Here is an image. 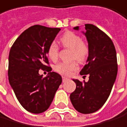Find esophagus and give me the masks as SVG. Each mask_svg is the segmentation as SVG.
Segmentation results:
<instances>
[{
	"label": "esophagus",
	"instance_id": "34e87169",
	"mask_svg": "<svg viewBox=\"0 0 127 127\" xmlns=\"http://www.w3.org/2000/svg\"><path fill=\"white\" fill-rule=\"evenodd\" d=\"M62 78H63V82H64V83L69 80V78H68V77H63Z\"/></svg>",
	"mask_w": 127,
	"mask_h": 127
}]
</instances>
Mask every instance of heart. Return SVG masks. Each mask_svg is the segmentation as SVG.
I'll return each instance as SVG.
<instances>
[{
    "label": "heart",
    "instance_id": "obj_1",
    "mask_svg": "<svg viewBox=\"0 0 127 127\" xmlns=\"http://www.w3.org/2000/svg\"><path fill=\"white\" fill-rule=\"evenodd\" d=\"M60 43L63 46L72 50L71 58L76 59L79 61L85 60L88 55V46L85 42L81 40V38L74 32H66L60 37ZM59 48L57 43L52 42L47 50L48 57L52 60H56L58 57ZM77 68V64L75 61L70 63H60L57 64L55 70L63 75H70L72 72Z\"/></svg>",
    "mask_w": 127,
    "mask_h": 127
}]
</instances>
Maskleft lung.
<instances>
[{"instance_id":"1","label":"left lung","mask_w":127,"mask_h":127,"mask_svg":"<svg viewBox=\"0 0 127 127\" xmlns=\"http://www.w3.org/2000/svg\"><path fill=\"white\" fill-rule=\"evenodd\" d=\"M78 31L79 26L74 28ZM88 45V56L81 75H88V81L73 79L76 89L70 95L74 109L83 114L98 111L108 99L117 75L116 52L113 41L102 30L92 24L82 32Z\"/></svg>"}]
</instances>
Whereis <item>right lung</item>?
I'll return each instance as SVG.
<instances>
[{"instance_id":"right-lung-1","label":"right lung","mask_w":127,"mask_h":127,"mask_svg":"<svg viewBox=\"0 0 127 127\" xmlns=\"http://www.w3.org/2000/svg\"><path fill=\"white\" fill-rule=\"evenodd\" d=\"M60 31L59 28L33 25L24 31L14 42L8 57L10 85L22 107L39 114L50 106L62 77L50 72L43 77L39 70L49 64L47 50ZM52 70V69H51Z\"/></svg>"}]
</instances>
